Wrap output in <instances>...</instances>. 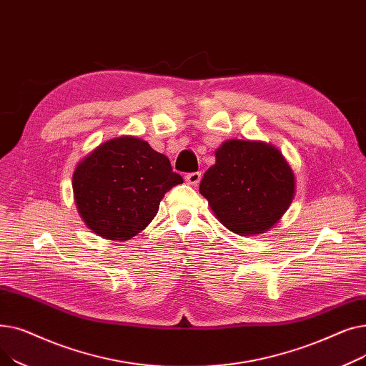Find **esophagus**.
Returning <instances> with one entry per match:
<instances>
[{"label":"esophagus","instance_id":"34e87169","mask_svg":"<svg viewBox=\"0 0 366 366\" xmlns=\"http://www.w3.org/2000/svg\"><path fill=\"white\" fill-rule=\"evenodd\" d=\"M202 179V172H191L185 175V181L189 185H197Z\"/></svg>","mask_w":366,"mask_h":366}]
</instances>
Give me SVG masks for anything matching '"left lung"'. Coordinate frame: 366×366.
<instances>
[{"mask_svg": "<svg viewBox=\"0 0 366 366\" xmlns=\"http://www.w3.org/2000/svg\"><path fill=\"white\" fill-rule=\"evenodd\" d=\"M200 182L219 222L236 234L254 236L270 229L295 194V177L282 152L257 141H227Z\"/></svg>", "mask_w": 366, "mask_h": 366, "instance_id": "obj_1", "label": "left lung"}]
</instances>
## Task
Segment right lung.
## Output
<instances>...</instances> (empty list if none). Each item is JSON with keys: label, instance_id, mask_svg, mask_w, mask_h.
<instances>
[{"label": "right lung", "instance_id": "right-lung-1", "mask_svg": "<svg viewBox=\"0 0 366 366\" xmlns=\"http://www.w3.org/2000/svg\"><path fill=\"white\" fill-rule=\"evenodd\" d=\"M184 179L148 142L122 137L94 148L72 175L79 214L93 233L129 240L157 215L167 191Z\"/></svg>", "mask_w": 366, "mask_h": 366}]
</instances>
